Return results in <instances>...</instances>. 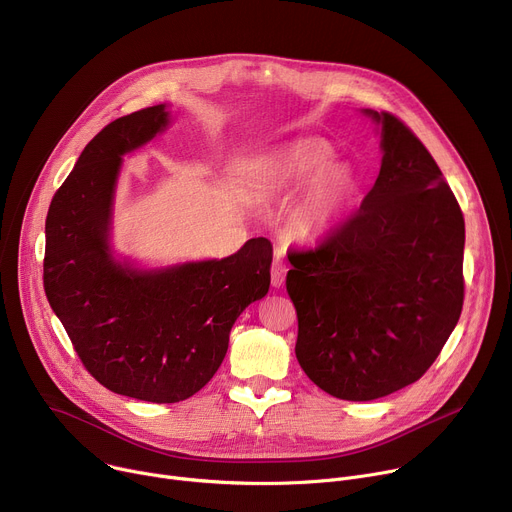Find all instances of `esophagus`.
Instances as JSON below:
<instances>
[{
    "label": "esophagus",
    "instance_id": "34e87169",
    "mask_svg": "<svg viewBox=\"0 0 512 512\" xmlns=\"http://www.w3.org/2000/svg\"><path fill=\"white\" fill-rule=\"evenodd\" d=\"M285 271H287V267H285L283 259H281V257H275L273 263H271V285H273V287H281V285H283V281H285Z\"/></svg>",
    "mask_w": 512,
    "mask_h": 512
}]
</instances>
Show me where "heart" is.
Listing matches in <instances>:
<instances>
[{"label": "heart", "instance_id": "heart-1", "mask_svg": "<svg viewBox=\"0 0 512 512\" xmlns=\"http://www.w3.org/2000/svg\"><path fill=\"white\" fill-rule=\"evenodd\" d=\"M330 160L332 148L326 141L300 139L259 162V186L269 194H291L309 186L298 208V229L306 239L330 231L356 192L352 170Z\"/></svg>", "mask_w": 512, "mask_h": 512}]
</instances>
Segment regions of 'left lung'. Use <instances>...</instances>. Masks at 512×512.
<instances>
[{"label":"left lung","mask_w":512,"mask_h":512,"mask_svg":"<svg viewBox=\"0 0 512 512\" xmlns=\"http://www.w3.org/2000/svg\"><path fill=\"white\" fill-rule=\"evenodd\" d=\"M381 125L379 178L318 247L287 255L296 356L322 391L373 401L425 375L464 304V214L442 170L395 115Z\"/></svg>","instance_id":"left-lung-1"}]
</instances>
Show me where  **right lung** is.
Returning <instances> with one entry per match:
<instances>
[{
	"label": "right lung",
	"instance_id": "right-lung-1",
	"mask_svg": "<svg viewBox=\"0 0 512 512\" xmlns=\"http://www.w3.org/2000/svg\"><path fill=\"white\" fill-rule=\"evenodd\" d=\"M170 121L166 105L119 117L83 150L46 216L44 291L85 369L109 391L150 403L198 393L221 367L241 312L269 291L271 243L139 271L113 259L109 225L121 156Z\"/></svg>",
	"mask_w": 512,
	"mask_h": 512
}]
</instances>
